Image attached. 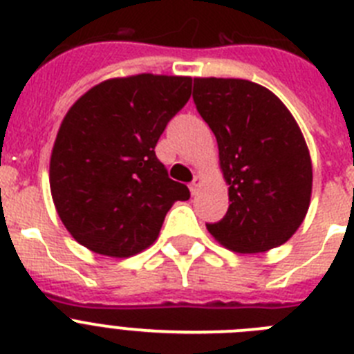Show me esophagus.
Masks as SVG:
<instances>
[{
    "instance_id": "obj_1",
    "label": "esophagus",
    "mask_w": 354,
    "mask_h": 354,
    "mask_svg": "<svg viewBox=\"0 0 354 354\" xmlns=\"http://www.w3.org/2000/svg\"><path fill=\"white\" fill-rule=\"evenodd\" d=\"M199 185H201V176H194L192 183H190V192L196 194L197 192V187H199Z\"/></svg>"
}]
</instances>
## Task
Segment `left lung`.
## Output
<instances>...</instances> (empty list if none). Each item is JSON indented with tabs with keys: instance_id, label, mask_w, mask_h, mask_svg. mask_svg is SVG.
<instances>
[{
	"instance_id": "1",
	"label": "left lung",
	"mask_w": 354,
	"mask_h": 354,
	"mask_svg": "<svg viewBox=\"0 0 354 354\" xmlns=\"http://www.w3.org/2000/svg\"><path fill=\"white\" fill-rule=\"evenodd\" d=\"M194 104L218 145L229 185L224 218L206 224L234 252L286 243L307 215L312 192L308 148L288 107L245 79H194Z\"/></svg>"
}]
</instances>
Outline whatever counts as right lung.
<instances>
[{
  "label": "right lung",
  "mask_w": 354,
  "mask_h": 354,
  "mask_svg": "<svg viewBox=\"0 0 354 354\" xmlns=\"http://www.w3.org/2000/svg\"><path fill=\"white\" fill-rule=\"evenodd\" d=\"M192 79L139 74L86 91L63 118L50 155L54 206L68 232L93 252L130 257L157 240L176 201L190 197L155 155Z\"/></svg>",
  "instance_id": "right-lung-1"
}]
</instances>
